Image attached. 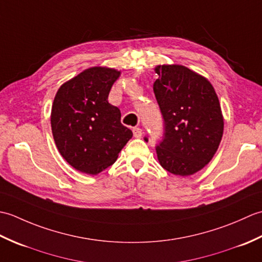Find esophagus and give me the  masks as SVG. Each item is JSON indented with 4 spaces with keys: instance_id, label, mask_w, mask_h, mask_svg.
<instances>
[{
    "instance_id": "esophagus-1",
    "label": "esophagus",
    "mask_w": 262,
    "mask_h": 262,
    "mask_svg": "<svg viewBox=\"0 0 262 262\" xmlns=\"http://www.w3.org/2000/svg\"><path fill=\"white\" fill-rule=\"evenodd\" d=\"M133 134H134L135 138H141L143 135V130L140 127H134L133 128Z\"/></svg>"
}]
</instances>
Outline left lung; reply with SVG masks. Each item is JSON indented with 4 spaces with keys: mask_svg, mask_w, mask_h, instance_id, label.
I'll return each mask as SVG.
<instances>
[{
    "mask_svg": "<svg viewBox=\"0 0 262 262\" xmlns=\"http://www.w3.org/2000/svg\"><path fill=\"white\" fill-rule=\"evenodd\" d=\"M155 72L153 91L163 119L158 159L171 173L193 174L214 157L223 136L219 98L205 77L185 66L160 65Z\"/></svg>",
    "mask_w": 262,
    "mask_h": 262,
    "instance_id": "1",
    "label": "left lung"
}]
</instances>
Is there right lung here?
Masks as SVG:
<instances>
[{
	"label": "right lung",
	"mask_w": 262,
	"mask_h": 262,
	"mask_svg": "<svg viewBox=\"0 0 262 262\" xmlns=\"http://www.w3.org/2000/svg\"><path fill=\"white\" fill-rule=\"evenodd\" d=\"M120 72L91 68L58 89L52 107V130L62 157L81 172L97 174L115 163L133 133L108 96Z\"/></svg>",
	"instance_id": "right-lung-1"
}]
</instances>
